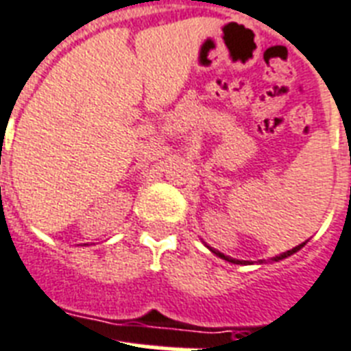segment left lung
Listing matches in <instances>:
<instances>
[{
	"instance_id": "1",
	"label": "left lung",
	"mask_w": 351,
	"mask_h": 351,
	"mask_svg": "<svg viewBox=\"0 0 351 351\" xmlns=\"http://www.w3.org/2000/svg\"><path fill=\"white\" fill-rule=\"evenodd\" d=\"M304 245H306V241H304V243H300V245L293 247L291 251H286V252H282V254H278V256H274L273 262H278V260H284V258L291 256V254H295V252H297V251H300V249H302ZM206 247H208V245H206ZM208 249H210V251H213L214 254H216V256H219V258H221V260H227V262H230V263H240V265H247V263H251V262H247V260H236V258L225 256L223 252L216 251V249H213V247H208ZM260 263H263V260H260Z\"/></svg>"
}]
</instances>
